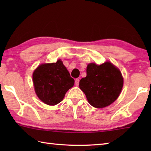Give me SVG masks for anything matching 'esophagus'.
I'll return each instance as SVG.
<instances>
[{
    "label": "esophagus",
    "mask_w": 151,
    "mask_h": 151,
    "mask_svg": "<svg viewBox=\"0 0 151 151\" xmlns=\"http://www.w3.org/2000/svg\"><path fill=\"white\" fill-rule=\"evenodd\" d=\"M79 85V79L78 78H76L75 79V85L76 86H78Z\"/></svg>",
    "instance_id": "obj_1"
}]
</instances>
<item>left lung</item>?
<instances>
[{
	"label": "left lung",
	"instance_id": "obj_1",
	"mask_svg": "<svg viewBox=\"0 0 151 151\" xmlns=\"http://www.w3.org/2000/svg\"><path fill=\"white\" fill-rule=\"evenodd\" d=\"M122 86L121 71L111 62L100 65L88 64L86 76L79 82V87L85 94L89 104L98 109L108 106L115 101Z\"/></svg>",
	"mask_w": 151,
	"mask_h": 151
}]
</instances>
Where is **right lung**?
I'll return each mask as SVG.
<instances>
[{
    "label": "right lung",
    "instance_id": "right-lung-1",
    "mask_svg": "<svg viewBox=\"0 0 151 151\" xmlns=\"http://www.w3.org/2000/svg\"><path fill=\"white\" fill-rule=\"evenodd\" d=\"M35 93L48 105H55L63 101L75 80L60 60L39 65L32 74Z\"/></svg>",
    "mask_w": 151,
    "mask_h": 151
}]
</instances>
